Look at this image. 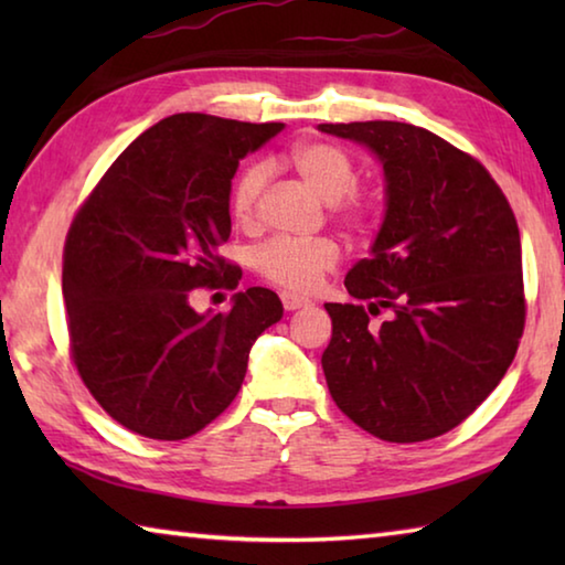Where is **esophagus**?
Segmentation results:
<instances>
[{
    "label": "esophagus",
    "mask_w": 565,
    "mask_h": 565,
    "mask_svg": "<svg viewBox=\"0 0 565 565\" xmlns=\"http://www.w3.org/2000/svg\"><path fill=\"white\" fill-rule=\"evenodd\" d=\"M281 303H284L286 311H296V309H303V306H309L311 301L303 299V296H296V294L284 291L281 294Z\"/></svg>",
    "instance_id": "1"
}]
</instances>
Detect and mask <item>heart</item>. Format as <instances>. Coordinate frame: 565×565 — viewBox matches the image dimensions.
Listing matches in <instances>:
<instances>
[{
  "instance_id": "obj_1",
  "label": "heart",
  "mask_w": 565,
  "mask_h": 565,
  "mask_svg": "<svg viewBox=\"0 0 565 565\" xmlns=\"http://www.w3.org/2000/svg\"><path fill=\"white\" fill-rule=\"evenodd\" d=\"M291 164L296 174L313 194L331 204L333 216L351 232H361L371 222L374 202L369 194L356 189L359 171L351 154L331 141H303L291 151ZM266 181V167H246L232 189V214L236 222L248 224L256 216L259 196ZM254 269L266 281L284 286L289 291H313L327 271L339 262V246L327 236L306 238H271L254 252Z\"/></svg>"
}]
</instances>
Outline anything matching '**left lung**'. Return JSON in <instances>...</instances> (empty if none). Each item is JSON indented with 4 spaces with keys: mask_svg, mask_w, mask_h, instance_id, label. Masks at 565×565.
I'll list each match as a JSON object with an SVG mask.
<instances>
[{
    "mask_svg": "<svg viewBox=\"0 0 565 565\" xmlns=\"http://www.w3.org/2000/svg\"><path fill=\"white\" fill-rule=\"evenodd\" d=\"M384 164L386 216L347 274L353 303H327L331 398L391 444L451 431L499 386L525 327L521 236L481 161L404 121L319 124ZM390 313L376 324L374 316Z\"/></svg>",
    "mask_w": 565,
    "mask_h": 565,
    "instance_id": "left-lung-1",
    "label": "left lung"
}]
</instances>
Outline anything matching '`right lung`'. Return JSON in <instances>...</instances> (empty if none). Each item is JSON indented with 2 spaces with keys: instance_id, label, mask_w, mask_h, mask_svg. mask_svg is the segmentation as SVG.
<instances>
[{
  "instance_id": "add662e5",
  "label": "right lung",
  "mask_w": 565,
  "mask_h": 565,
  "mask_svg": "<svg viewBox=\"0 0 565 565\" xmlns=\"http://www.w3.org/2000/svg\"><path fill=\"white\" fill-rule=\"evenodd\" d=\"M284 124L171 114L121 151L84 199L64 242L62 291L76 371L129 431L181 441L222 416L248 351L281 319L271 289L234 294L228 311L196 313L194 289L234 291L228 242L238 159Z\"/></svg>"
}]
</instances>
